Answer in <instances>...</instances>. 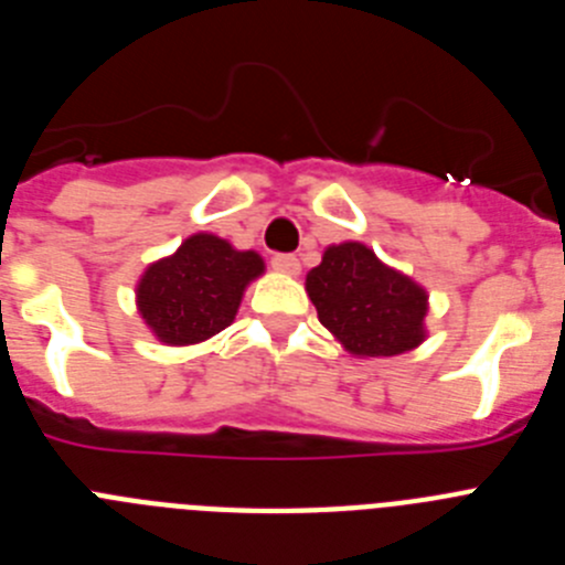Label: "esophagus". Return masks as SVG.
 Returning a JSON list of instances; mask_svg holds the SVG:
<instances>
[{"instance_id":"34e87169","label":"esophagus","mask_w":565,"mask_h":565,"mask_svg":"<svg viewBox=\"0 0 565 565\" xmlns=\"http://www.w3.org/2000/svg\"><path fill=\"white\" fill-rule=\"evenodd\" d=\"M271 266L282 274H299V259L294 254H274Z\"/></svg>"}]
</instances>
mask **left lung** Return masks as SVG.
Masks as SVG:
<instances>
[{
    "mask_svg": "<svg viewBox=\"0 0 565 565\" xmlns=\"http://www.w3.org/2000/svg\"><path fill=\"white\" fill-rule=\"evenodd\" d=\"M306 288L319 322L356 356H396L424 339V288L379 263L362 243L328 248Z\"/></svg>",
    "mask_w": 565,
    "mask_h": 565,
    "instance_id": "left-lung-1",
    "label": "left lung"
}]
</instances>
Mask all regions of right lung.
<instances>
[{"label": "right lung", "mask_w": 565, "mask_h": 565, "mask_svg": "<svg viewBox=\"0 0 565 565\" xmlns=\"http://www.w3.org/2000/svg\"><path fill=\"white\" fill-rule=\"evenodd\" d=\"M259 274V254L237 252L214 234H192L172 257L147 268L138 311L161 342H203L232 326L243 291Z\"/></svg>", "instance_id": "right-lung-1"}]
</instances>
